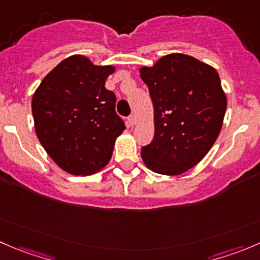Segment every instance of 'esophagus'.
I'll use <instances>...</instances> for the list:
<instances>
[{
	"label": "esophagus",
	"mask_w": 260,
	"mask_h": 260,
	"mask_svg": "<svg viewBox=\"0 0 260 260\" xmlns=\"http://www.w3.org/2000/svg\"><path fill=\"white\" fill-rule=\"evenodd\" d=\"M136 123H137V117H136V115H129V117H128V124L135 125Z\"/></svg>",
	"instance_id": "34e87169"
}]
</instances>
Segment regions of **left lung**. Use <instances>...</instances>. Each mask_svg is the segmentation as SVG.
<instances>
[{"instance_id":"obj_1","label":"left lung","mask_w":260,"mask_h":260,"mask_svg":"<svg viewBox=\"0 0 260 260\" xmlns=\"http://www.w3.org/2000/svg\"><path fill=\"white\" fill-rule=\"evenodd\" d=\"M150 89L155 136L141 150L145 165L162 175H180L208 153L221 132L228 99L217 71L181 53L141 67Z\"/></svg>"}]
</instances>
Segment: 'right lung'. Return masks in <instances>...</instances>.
Returning a JSON list of instances; mask_svg holds the SVG:
<instances>
[{"mask_svg": "<svg viewBox=\"0 0 260 260\" xmlns=\"http://www.w3.org/2000/svg\"><path fill=\"white\" fill-rule=\"evenodd\" d=\"M114 66H96L75 54L43 79L31 100L37 137L62 170L91 175L108 165L125 125L105 81Z\"/></svg>", "mask_w": 260, "mask_h": 260, "instance_id": "add662e5", "label": "right lung"}]
</instances>
